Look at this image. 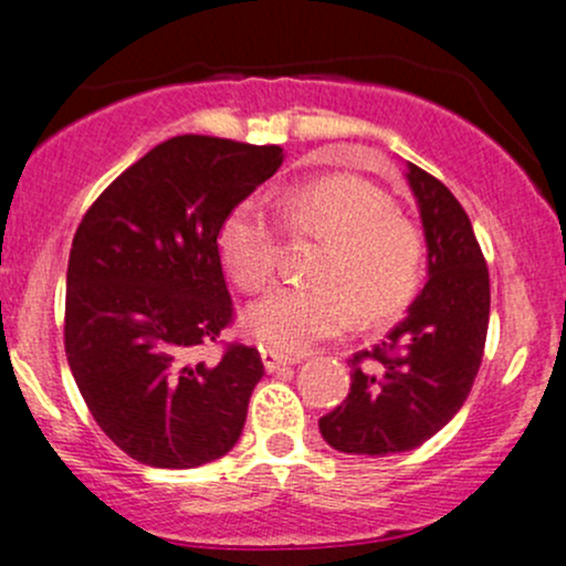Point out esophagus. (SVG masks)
Wrapping results in <instances>:
<instances>
[{
	"mask_svg": "<svg viewBox=\"0 0 566 566\" xmlns=\"http://www.w3.org/2000/svg\"><path fill=\"white\" fill-rule=\"evenodd\" d=\"M260 357H263V368L269 370V374H276V370L287 368V365H295V359L284 357V354H279L273 349H260Z\"/></svg>",
	"mask_w": 566,
	"mask_h": 566,
	"instance_id": "1",
	"label": "esophagus"
}]
</instances>
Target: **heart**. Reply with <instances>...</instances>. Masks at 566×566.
Masks as SVG:
<instances>
[{
	"instance_id": "heart-1",
	"label": "heart",
	"mask_w": 566,
	"mask_h": 566,
	"mask_svg": "<svg viewBox=\"0 0 566 566\" xmlns=\"http://www.w3.org/2000/svg\"><path fill=\"white\" fill-rule=\"evenodd\" d=\"M290 231L325 239L312 263L314 284H287L244 312V331L279 354H303L365 319L397 312L421 269L419 233L397 217L381 190L352 177H327L287 192ZM222 265L247 293L271 282L279 258L276 222L260 196L241 198L217 231Z\"/></svg>"
}]
</instances>
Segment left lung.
Returning a JSON list of instances; mask_svg holds the SVG:
<instances>
[{
  "mask_svg": "<svg viewBox=\"0 0 566 566\" xmlns=\"http://www.w3.org/2000/svg\"><path fill=\"white\" fill-rule=\"evenodd\" d=\"M427 244V284L406 319L349 359L352 387L319 432L344 454L411 451L443 430L468 400L489 331V269L454 192L408 164Z\"/></svg>",
  "mask_w": 566,
  "mask_h": 566,
  "instance_id": "1",
  "label": "left lung"
}]
</instances>
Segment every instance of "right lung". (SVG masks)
I'll use <instances>...</instances> for the list:
<instances>
[{"instance_id":"right-lung-1","label":"right lung","mask_w":566,"mask_h":566,"mask_svg":"<svg viewBox=\"0 0 566 566\" xmlns=\"http://www.w3.org/2000/svg\"><path fill=\"white\" fill-rule=\"evenodd\" d=\"M284 150L185 134L153 147L109 185L74 233L64 346L104 434L147 468L188 470L239 440L258 349L233 344L198 363L233 319L217 231L276 174Z\"/></svg>"}]
</instances>
